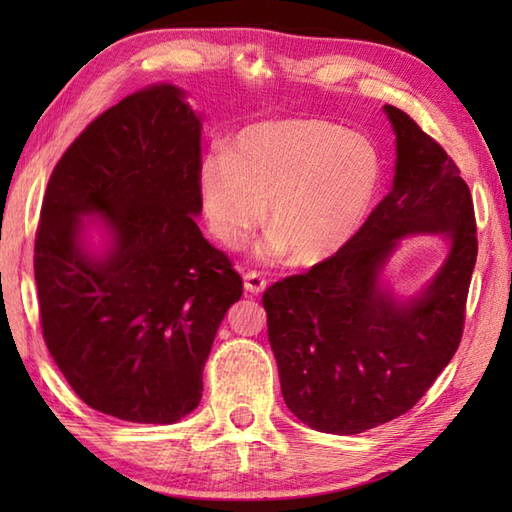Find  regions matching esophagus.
I'll list each match as a JSON object with an SVG mask.
<instances>
[{
  "instance_id": "1",
  "label": "esophagus",
  "mask_w": 512,
  "mask_h": 512,
  "mask_svg": "<svg viewBox=\"0 0 512 512\" xmlns=\"http://www.w3.org/2000/svg\"><path fill=\"white\" fill-rule=\"evenodd\" d=\"M244 288L250 295H259V292L266 290V279L257 273V270H248L244 275Z\"/></svg>"
}]
</instances>
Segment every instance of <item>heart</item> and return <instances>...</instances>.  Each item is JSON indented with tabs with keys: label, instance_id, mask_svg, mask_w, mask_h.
I'll list each match as a JSON object with an SVG mask.
<instances>
[{
	"label": "heart",
	"instance_id": "obj_1",
	"mask_svg": "<svg viewBox=\"0 0 512 512\" xmlns=\"http://www.w3.org/2000/svg\"><path fill=\"white\" fill-rule=\"evenodd\" d=\"M372 140L323 118H284L244 127L231 151L211 149L198 167L202 211L217 242L237 248L268 217L262 255L288 250L319 266L361 233L383 187Z\"/></svg>",
	"mask_w": 512,
	"mask_h": 512
}]
</instances>
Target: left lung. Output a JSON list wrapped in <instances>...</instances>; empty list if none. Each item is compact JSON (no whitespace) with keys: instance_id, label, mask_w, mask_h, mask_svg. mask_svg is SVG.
<instances>
[{"instance_id":"left-lung-1","label":"left lung","mask_w":512,"mask_h":512,"mask_svg":"<svg viewBox=\"0 0 512 512\" xmlns=\"http://www.w3.org/2000/svg\"><path fill=\"white\" fill-rule=\"evenodd\" d=\"M396 132L394 187L350 246L264 292L268 341L288 409L323 433L354 436L407 413L462 341L477 259L469 184L409 114L385 105ZM442 232L452 253L432 286L402 307L377 286L397 239Z\"/></svg>"}]
</instances>
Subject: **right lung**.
I'll return each instance as SVG.
<instances>
[{"label":"right lung","instance_id":"right-lung-1","mask_svg":"<svg viewBox=\"0 0 512 512\" xmlns=\"http://www.w3.org/2000/svg\"><path fill=\"white\" fill-rule=\"evenodd\" d=\"M200 118L173 85L96 116L52 169L35 237L43 341L74 394L118 420L171 424L202 398V372L242 277L202 237ZM101 212L107 258L78 246Z\"/></svg>","mask_w":512,"mask_h":512}]
</instances>
